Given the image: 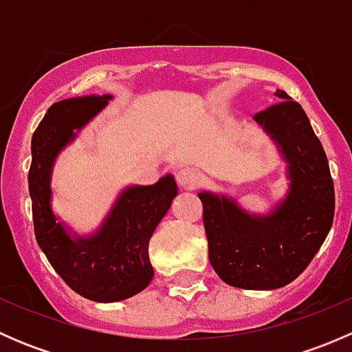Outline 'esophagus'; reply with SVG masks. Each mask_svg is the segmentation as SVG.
I'll return each mask as SVG.
<instances>
[{"instance_id":"1","label":"esophagus","mask_w":352,"mask_h":352,"mask_svg":"<svg viewBox=\"0 0 352 352\" xmlns=\"http://www.w3.org/2000/svg\"><path fill=\"white\" fill-rule=\"evenodd\" d=\"M177 182L182 189H192L197 186L199 182V173L196 168H190V166H184L177 172Z\"/></svg>"}]
</instances>
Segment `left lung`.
<instances>
[{"label": "left lung", "instance_id": "obj_1", "mask_svg": "<svg viewBox=\"0 0 352 352\" xmlns=\"http://www.w3.org/2000/svg\"><path fill=\"white\" fill-rule=\"evenodd\" d=\"M252 119L285 162V196L250 212L233 196L202 189L209 262L230 286L278 289L298 278L327 239L336 211L329 160L307 113L285 90Z\"/></svg>", "mask_w": 352, "mask_h": 352}]
</instances>
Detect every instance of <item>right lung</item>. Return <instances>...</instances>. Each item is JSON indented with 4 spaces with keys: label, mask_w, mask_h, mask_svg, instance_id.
Returning a JSON list of instances; mask_svg holds the SVG:
<instances>
[{
    "label": "right lung",
    "mask_w": 352,
    "mask_h": 352,
    "mask_svg": "<svg viewBox=\"0 0 352 352\" xmlns=\"http://www.w3.org/2000/svg\"><path fill=\"white\" fill-rule=\"evenodd\" d=\"M112 98L105 94L51 105L32 136L28 172L38 247L71 289L98 303L127 300L150 285L155 271L148 245L179 194L172 173L153 186L122 187L104 219L88 233H78L54 211L52 173L59 155Z\"/></svg>",
    "instance_id": "right-lung-1"
}]
</instances>
